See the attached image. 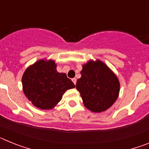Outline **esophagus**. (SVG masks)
I'll list each match as a JSON object with an SVG mask.
<instances>
[{
  "instance_id": "esophagus-1",
  "label": "esophagus",
  "mask_w": 149,
  "mask_h": 149,
  "mask_svg": "<svg viewBox=\"0 0 149 149\" xmlns=\"http://www.w3.org/2000/svg\"><path fill=\"white\" fill-rule=\"evenodd\" d=\"M72 81H73L74 84V85H75V84H76V82H77V79H76V78H72Z\"/></svg>"
}]
</instances>
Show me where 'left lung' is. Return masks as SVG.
Returning a JSON list of instances; mask_svg holds the SVG:
<instances>
[{
  "mask_svg": "<svg viewBox=\"0 0 149 149\" xmlns=\"http://www.w3.org/2000/svg\"><path fill=\"white\" fill-rule=\"evenodd\" d=\"M81 74L76 88L81 93L84 106L95 113L110 108L116 101L120 89L115 74L98 60H89L84 64Z\"/></svg>",
  "mask_w": 149,
  "mask_h": 149,
  "instance_id": "left-lung-1",
  "label": "left lung"
}]
</instances>
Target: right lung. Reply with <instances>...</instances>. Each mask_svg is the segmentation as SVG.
Masks as SVG:
<instances>
[{"mask_svg": "<svg viewBox=\"0 0 149 149\" xmlns=\"http://www.w3.org/2000/svg\"><path fill=\"white\" fill-rule=\"evenodd\" d=\"M22 81L26 97L42 110L54 108L67 89L75 87L66 74L56 71V65L52 60H39L29 66Z\"/></svg>", "mask_w": 149, "mask_h": 149, "instance_id": "1", "label": "right lung"}]
</instances>
